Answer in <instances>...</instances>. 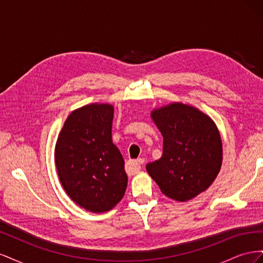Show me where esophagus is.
Segmentation results:
<instances>
[{
    "label": "esophagus",
    "instance_id": "esophagus-1",
    "mask_svg": "<svg viewBox=\"0 0 263 263\" xmlns=\"http://www.w3.org/2000/svg\"><path fill=\"white\" fill-rule=\"evenodd\" d=\"M144 162H145V160H144V159H141V158H139V159H137V160H134V161L132 162V164H134V165H136V166H138V168H140V165H142V164H144Z\"/></svg>",
    "mask_w": 263,
    "mask_h": 263
}]
</instances>
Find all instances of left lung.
I'll return each instance as SVG.
<instances>
[{
    "mask_svg": "<svg viewBox=\"0 0 263 263\" xmlns=\"http://www.w3.org/2000/svg\"><path fill=\"white\" fill-rule=\"evenodd\" d=\"M162 134V157L146 165L161 192L185 202L208 190L222 161L220 135L212 118L183 103L151 112Z\"/></svg>",
    "mask_w": 263,
    "mask_h": 263,
    "instance_id": "obj_1",
    "label": "left lung"
}]
</instances>
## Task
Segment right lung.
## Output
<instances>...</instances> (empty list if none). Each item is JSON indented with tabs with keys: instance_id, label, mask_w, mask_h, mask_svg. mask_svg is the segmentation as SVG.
Masks as SVG:
<instances>
[{
	"instance_id": "add662e5",
	"label": "right lung",
	"mask_w": 263,
	"mask_h": 263,
	"mask_svg": "<svg viewBox=\"0 0 263 263\" xmlns=\"http://www.w3.org/2000/svg\"><path fill=\"white\" fill-rule=\"evenodd\" d=\"M113 116L109 104L78 108L66 119L55 144L54 162L63 189L93 213L112 210L128 181L123 156L112 141Z\"/></svg>"
}]
</instances>
